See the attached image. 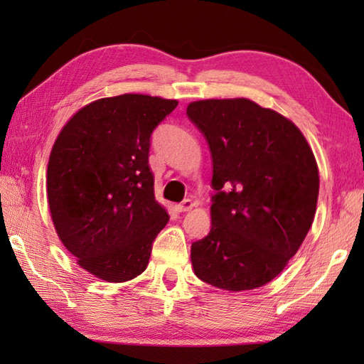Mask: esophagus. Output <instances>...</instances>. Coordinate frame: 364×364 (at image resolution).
I'll return each instance as SVG.
<instances>
[{
    "mask_svg": "<svg viewBox=\"0 0 364 364\" xmlns=\"http://www.w3.org/2000/svg\"><path fill=\"white\" fill-rule=\"evenodd\" d=\"M192 206H194V202H192V200H189V198H184L181 203L175 205V210L178 213H186V211L192 210Z\"/></svg>",
    "mask_w": 364,
    "mask_h": 364,
    "instance_id": "1",
    "label": "esophagus"
}]
</instances>
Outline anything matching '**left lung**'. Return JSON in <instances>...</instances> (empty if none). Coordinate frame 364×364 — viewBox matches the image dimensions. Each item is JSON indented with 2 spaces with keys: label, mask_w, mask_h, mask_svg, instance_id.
<instances>
[{
  "label": "left lung",
  "mask_w": 364,
  "mask_h": 364,
  "mask_svg": "<svg viewBox=\"0 0 364 364\" xmlns=\"http://www.w3.org/2000/svg\"><path fill=\"white\" fill-rule=\"evenodd\" d=\"M188 117L213 159L211 231L191 247L196 275L225 291L282 272L314 219L319 172L291 120L247 98L202 100Z\"/></svg>",
  "instance_id": "8db88e82"
}]
</instances>
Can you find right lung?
Returning a JSON list of instances; mask_svg holds the SVG:
<instances>
[{
    "label": "right lung",
    "mask_w": 364,
    "mask_h": 364,
    "mask_svg": "<svg viewBox=\"0 0 364 364\" xmlns=\"http://www.w3.org/2000/svg\"><path fill=\"white\" fill-rule=\"evenodd\" d=\"M176 100L125 94L84 106L53 145L46 194L58 236L87 272L106 282L142 274L168 222L154 200L153 131Z\"/></svg>",
    "instance_id": "1"
}]
</instances>
